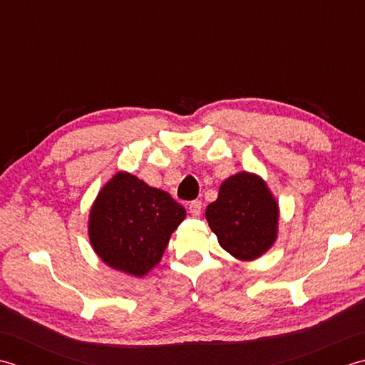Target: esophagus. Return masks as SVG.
Instances as JSON below:
<instances>
[{"instance_id":"34e87169","label":"esophagus","mask_w":365,"mask_h":365,"mask_svg":"<svg viewBox=\"0 0 365 365\" xmlns=\"http://www.w3.org/2000/svg\"><path fill=\"white\" fill-rule=\"evenodd\" d=\"M202 210H203V205L202 202H198V200L189 203V212L193 215V217H198V215L202 214Z\"/></svg>"}]
</instances>
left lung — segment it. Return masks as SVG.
<instances>
[{
  "label": "left lung",
  "instance_id": "left-lung-1",
  "mask_svg": "<svg viewBox=\"0 0 365 365\" xmlns=\"http://www.w3.org/2000/svg\"><path fill=\"white\" fill-rule=\"evenodd\" d=\"M279 203L262 176L240 172L220 184L206 220L220 247L241 262H252L269 250L279 233Z\"/></svg>",
  "mask_w": 365,
  "mask_h": 365
}]
</instances>
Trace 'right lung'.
I'll return each mask as SVG.
<instances>
[{
	"label": "right lung",
	"mask_w": 365,
	"mask_h": 365,
	"mask_svg": "<svg viewBox=\"0 0 365 365\" xmlns=\"http://www.w3.org/2000/svg\"><path fill=\"white\" fill-rule=\"evenodd\" d=\"M184 219L185 210L170 193L118 172L89 210L88 236L107 266L143 277L159 264L170 236Z\"/></svg>",
	"instance_id": "obj_1"
}]
</instances>
